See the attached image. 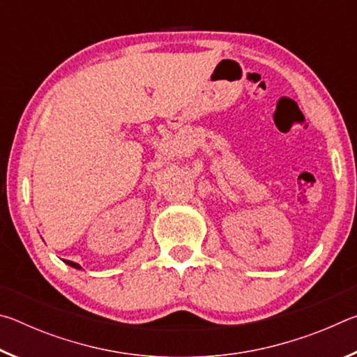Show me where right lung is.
<instances>
[{
  "label": "right lung",
  "instance_id": "right-lung-1",
  "mask_svg": "<svg viewBox=\"0 0 357 357\" xmlns=\"http://www.w3.org/2000/svg\"><path fill=\"white\" fill-rule=\"evenodd\" d=\"M64 263H68L69 266H72V268H75V269H82L80 264H77V263H74V261H69V259H64Z\"/></svg>",
  "mask_w": 357,
  "mask_h": 357
}]
</instances>
